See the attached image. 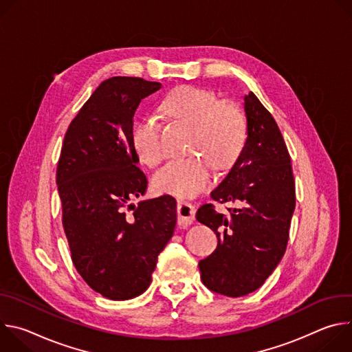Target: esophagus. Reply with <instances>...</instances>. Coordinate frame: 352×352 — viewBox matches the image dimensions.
Returning a JSON list of instances; mask_svg holds the SVG:
<instances>
[{
    "mask_svg": "<svg viewBox=\"0 0 352 352\" xmlns=\"http://www.w3.org/2000/svg\"><path fill=\"white\" fill-rule=\"evenodd\" d=\"M177 214H178V226L179 227H188L195 221V214L196 209L193 205L188 202H182V200H178V208H177Z\"/></svg>",
    "mask_w": 352,
    "mask_h": 352,
    "instance_id": "esophagus-1",
    "label": "esophagus"
}]
</instances>
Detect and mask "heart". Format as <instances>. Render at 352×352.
Segmentation results:
<instances>
[{
    "instance_id": "heart-1",
    "label": "heart",
    "mask_w": 352,
    "mask_h": 352,
    "mask_svg": "<svg viewBox=\"0 0 352 352\" xmlns=\"http://www.w3.org/2000/svg\"><path fill=\"white\" fill-rule=\"evenodd\" d=\"M162 111L173 120L193 126L186 159H173L153 175L157 192L179 197L204 192L213 181V168L227 170L239 157L246 139V120L241 109L212 90L196 86L174 89L162 104ZM139 160L157 166L166 156L163 126L156 116L143 117L131 135Z\"/></svg>"
}]
</instances>
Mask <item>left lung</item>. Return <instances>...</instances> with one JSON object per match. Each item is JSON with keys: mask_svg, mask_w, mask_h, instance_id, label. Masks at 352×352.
Instances as JSON below:
<instances>
[{"mask_svg": "<svg viewBox=\"0 0 352 352\" xmlns=\"http://www.w3.org/2000/svg\"><path fill=\"white\" fill-rule=\"evenodd\" d=\"M246 142L234 167L212 192L217 204L241 208L219 213L200 206L196 219L217 235V248L199 262L204 284L217 294L243 296L256 291L280 263L295 209L291 157L273 116L249 91L245 96Z\"/></svg>", "mask_w": 352, "mask_h": 352, "instance_id": "obj_1", "label": "left lung"}]
</instances>
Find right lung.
Masks as SVG:
<instances>
[{
	"mask_svg": "<svg viewBox=\"0 0 352 352\" xmlns=\"http://www.w3.org/2000/svg\"><path fill=\"white\" fill-rule=\"evenodd\" d=\"M160 87L133 76L100 83L69 124L57 164L72 263L91 289L113 300L148 288L175 228L173 196L131 204L147 188L131 142L133 114Z\"/></svg>",
	"mask_w": 352,
	"mask_h": 352,
	"instance_id": "1",
	"label": "right lung"
}]
</instances>
